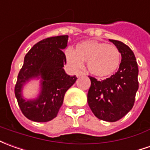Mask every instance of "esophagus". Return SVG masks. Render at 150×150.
Returning <instances> with one entry per match:
<instances>
[{"instance_id": "obj_1", "label": "esophagus", "mask_w": 150, "mask_h": 150, "mask_svg": "<svg viewBox=\"0 0 150 150\" xmlns=\"http://www.w3.org/2000/svg\"><path fill=\"white\" fill-rule=\"evenodd\" d=\"M76 75H77V77H81V76H83V75H85V73H84V72L79 71V72H78L77 74H76Z\"/></svg>"}]
</instances>
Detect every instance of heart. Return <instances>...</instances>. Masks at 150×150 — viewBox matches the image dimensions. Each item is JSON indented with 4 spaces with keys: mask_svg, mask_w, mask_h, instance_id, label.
<instances>
[{
    "mask_svg": "<svg viewBox=\"0 0 150 150\" xmlns=\"http://www.w3.org/2000/svg\"><path fill=\"white\" fill-rule=\"evenodd\" d=\"M66 57L68 64L74 70L82 68L83 62H87L88 71L99 78L113 75L121 62V54L117 47L93 40L79 42L76 50L67 49Z\"/></svg>",
    "mask_w": 150,
    "mask_h": 150,
    "instance_id": "b5f03b06",
    "label": "heart"
}]
</instances>
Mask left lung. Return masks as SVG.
I'll return each mask as SVG.
<instances>
[{"instance_id":"left-lung-1","label":"left lung","mask_w":150,"mask_h":150,"mask_svg":"<svg viewBox=\"0 0 150 150\" xmlns=\"http://www.w3.org/2000/svg\"><path fill=\"white\" fill-rule=\"evenodd\" d=\"M121 53L118 71L110 78L98 81L89 77L91 86L88 93V103L94 115L99 119L115 122L133 107L138 83V66L132 50L124 43L109 40Z\"/></svg>"}]
</instances>
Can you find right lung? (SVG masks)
Segmentation results:
<instances>
[{
	"instance_id": "right-lung-1",
	"label": "right lung",
	"mask_w": 150,
	"mask_h": 150,
	"mask_svg": "<svg viewBox=\"0 0 150 150\" xmlns=\"http://www.w3.org/2000/svg\"><path fill=\"white\" fill-rule=\"evenodd\" d=\"M68 35L45 39L29 50L18 75L15 97L21 110L34 122H48L57 115L63 103L66 92L76 81L75 75H67L63 69ZM33 79H40V92L35 98H25L24 86Z\"/></svg>"
}]
</instances>
